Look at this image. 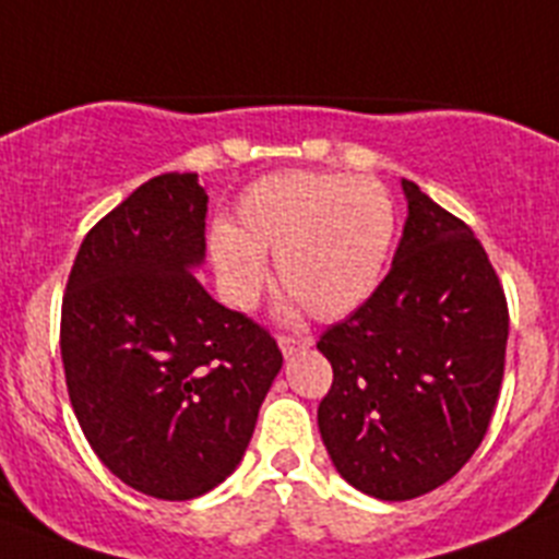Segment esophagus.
<instances>
[{"label":"esophagus","mask_w":559,"mask_h":559,"mask_svg":"<svg viewBox=\"0 0 559 559\" xmlns=\"http://www.w3.org/2000/svg\"><path fill=\"white\" fill-rule=\"evenodd\" d=\"M276 344H280V349H283V355H294L299 353V349H308L310 344H313V338L310 335H276Z\"/></svg>","instance_id":"esophagus-1"}]
</instances>
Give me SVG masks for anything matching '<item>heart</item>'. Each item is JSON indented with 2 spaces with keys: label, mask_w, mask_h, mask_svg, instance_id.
Masks as SVG:
<instances>
[{
  "label": "heart",
  "mask_w": 559,
  "mask_h": 559,
  "mask_svg": "<svg viewBox=\"0 0 559 559\" xmlns=\"http://www.w3.org/2000/svg\"><path fill=\"white\" fill-rule=\"evenodd\" d=\"M394 237L386 187L367 176L285 170L246 187L235 226H215L210 254L226 299L249 308L269 280L316 319H341L378 288Z\"/></svg>",
  "instance_id": "heart-1"
}]
</instances>
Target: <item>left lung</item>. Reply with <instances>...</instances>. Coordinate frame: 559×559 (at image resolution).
I'll return each instance as SVG.
<instances>
[{
	"instance_id": "obj_1",
	"label": "left lung",
	"mask_w": 559,
	"mask_h": 559,
	"mask_svg": "<svg viewBox=\"0 0 559 559\" xmlns=\"http://www.w3.org/2000/svg\"><path fill=\"white\" fill-rule=\"evenodd\" d=\"M408 218L367 302L324 330L333 367L319 431L341 478L408 501L456 476L501 392L510 313L471 226L403 179Z\"/></svg>"
}]
</instances>
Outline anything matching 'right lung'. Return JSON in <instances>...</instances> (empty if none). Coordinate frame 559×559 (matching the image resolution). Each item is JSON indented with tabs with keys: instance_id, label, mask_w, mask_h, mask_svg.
I'll use <instances>...</instances> for the list:
<instances>
[{
	"instance_id": "1",
	"label": "right lung",
	"mask_w": 559,
	"mask_h": 559,
	"mask_svg": "<svg viewBox=\"0 0 559 559\" xmlns=\"http://www.w3.org/2000/svg\"><path fill=\"white\" fill-rule=\"evenodd\" d=\"M206 201L195 173L136 187L83 237L61 308L63 372L88 445L162 501L204 496L235 471L283 369L269 330L192 274Z\"/></svg>"
}]
</instances>
